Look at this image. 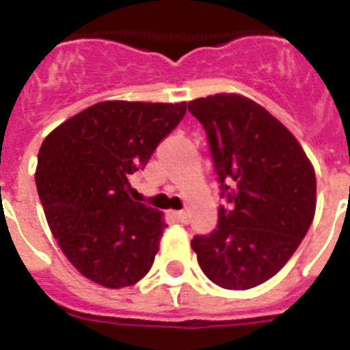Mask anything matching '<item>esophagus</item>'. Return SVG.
I'll use <instances>...</instances> for the list:
<instances>
[{
	"label": "esophagus",
	"instance_id": "obj_1",
	"mask_svg": "<svg viewBox=\"0 0 350 350\" xmlns=\"http://www.w3.org/2000/svg\"><path fill=\"white\" fill-rule=\"evenodd\" d=\"M172 217L177 220V222L188 224V213H186V211H172Z\"/></svg>",
	"mask_w": 350,
	"mask_h": 350
}]
</instances>
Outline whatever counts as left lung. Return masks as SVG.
<instances>
[{
    "label": "left lung",
    "instance_id": "left-lung-1",
    "mask_svg": "<svg viewBox=\"0 0 350 350\" xmlns=\"http://www.w3.org/2000/svg\"><path fill=\"white\" fill-rule=\"evenodd\" d=\"M206 130L220 197L219 224L191 240L198 264L224 289H251L287 264L311 228L317 175L293 133L247 97L188 103Z\"/></svg>",
    "mask_w": 350,
    "mask_h": 350
}]
</instances>
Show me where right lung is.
<instances>
[{"label":"right lung","mask_w":350,"mask_h":350,"mask_svg":"<svg viewBox=\"0 0 350 350\" xmlns=\"http://www.w3.org/2000/svg\"><path fill=\"white\" fill-rule=\"evenodd\" d=\"M186 116V103L105 100L64 121L38 153L36 186L50 231L81 275L110 289L152 267L166 224L130 197V177Z\"/></svg>","instance_id":"right-lung-1"}]
</instances>
